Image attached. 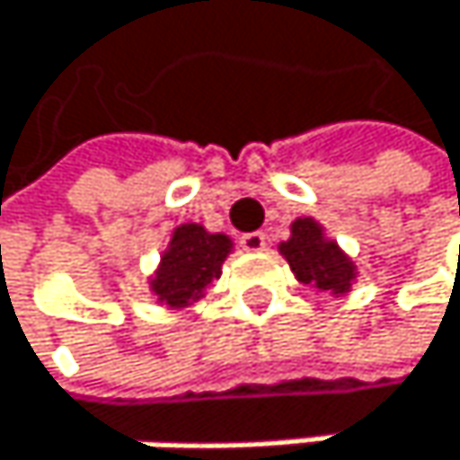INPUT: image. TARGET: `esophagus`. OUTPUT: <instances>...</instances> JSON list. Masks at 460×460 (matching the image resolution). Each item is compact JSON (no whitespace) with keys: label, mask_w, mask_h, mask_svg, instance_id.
Listing matches in <instances>:
<instances>
[{"label":"esophagus","mask_w":460,"mask_h":460,"mask_svg":"<svg viewBox=\"0 0 460 460\" xmlns=\"http://www.w3.org/2000/svg\"><path fill=\"white\" fill-rule=\"evenodd\" d=\"M264 245H268L264 232H248V234L240 237V248L248 251V253H259V251H264Z\"/></svg>","instance_id":"1"}]
</instances>
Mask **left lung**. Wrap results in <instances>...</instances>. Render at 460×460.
<instances>
[{
	"mask_svg": "<svg viewBox=\"0 0 460 460\" xmlns=\"http://www.w3.org/2000/svg\"><path fill=\"white\" fill-rule=\"evenodd\" d=\"M281 253L287 256L297 281L304 284L345 292L353 279V264L337 245L323 240L320 226L309 217L295 220L292 240L281 243Z\"/></svg>",
	"mask_w": 460,
	"mask_h": 460,
	"instance_id": "1",
	"label": "left lung"
}]
</instances>
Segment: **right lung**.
<instances>
[{"label":"right lung","mask_w":460,"mask_h":460,"mask_svg":"<svg viewBox=\"0 0 460 460\" xmlns=\"http://www.w3.org/2000/svg\"><path fill=\"white\" fill-rule=\"evenodd\" d=\"M232 248L223 234H207L201 226H181L173 232L171 248L163 256V268L154 279V292L171 306L196 300L204 287L220 276V264Z\"/></svg>","instance_id":"right-lung-1"}]
</instances>
